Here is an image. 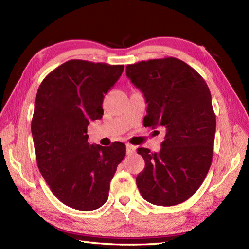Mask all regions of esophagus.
I'll return each mask as SVG.
<instances>
[{"label": "esophagus", "mask_w": 249, "mask_h": 249, "mask_svg": "<svg viewBox=\"0 0 249 249\" xmlns=\"http://www.w3.org/2000/svg\"><path fill=\"white\" fill-rule=\"evenodd\" d=\"M135 151V146L131 145V144H126V152L127 154H130Z\"/></svg>", "instance_id": "34e87169"}]
</instances>
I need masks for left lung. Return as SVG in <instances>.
Returning <instances> with one entry per match:
<instances>
[{
  "label": "left lung",
  "instance_id": "left-lung-1",
  "mask_svg": "<svg viewBox=\"0 0 249 249\" xmlns=\"http://www.w3.org/2000/svg\"><path fill=\"white\" fill-rule=\"evenodd\" d=\"M126 75L147 103L143 124L165 129L158 153L137 149L145 161L138 189L151 204H181L201 186L212 162L216 120L210 90L193 68L174 57L128 65Z\"/></svg>",
  "mask_w": 249,
  "mask_h": 249
}]
</instances>
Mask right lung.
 Returning <instances> with one entry per match:
<instances>
[{"label": "right lung", "instance_id": "right-lung-1", "mask_svg": "<svg viewBox=\"0 0 249 249\" xmlns=\"http://www.w3.org/2000/svg\"><path fill=\"white\" fill-rule=\"evenodd\" d=\"M124 66L69 60L40 85L32 121L39 171L61 203L91 211L106 203L110 181L126 154L125 144L104 147L88 142L91 121L102 119V104Z\"/></svg>", "mask_w": 249, "mask_h": 249}]
</instances>
